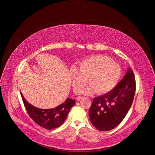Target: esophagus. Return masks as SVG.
Returning <instances> with one entry per match:
<instances>
[{"label": "esophagus", "mask_w": 155, "mask_h": 155, "mask_svg": "<svg viewBox=\"0 0 155 155\" xmlns=\"http://www.w3.org/2000/svg\"><path fill=\"white\" fill-rule=\"evenodd\" d=\"M83 98H84V97H83V96H78V97L76 98V99H77V100H80L82 99H83Z\"/></svg>", "instance_id": "obj_1"}]
</instances>
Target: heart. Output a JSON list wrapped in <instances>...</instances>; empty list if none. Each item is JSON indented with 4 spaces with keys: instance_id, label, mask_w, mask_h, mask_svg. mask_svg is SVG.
<instances>
[{
    "instance_id": "b5f03b06",
    "label": "heart",
    "mask_w": 155,
    "mask_h": 155,
    "mask_svg": "<svg viewBox=\"0 0 155 155\" xmlns=\"http://www.w3.org/2000/svg\"><path fill=\"white\" fill-rule=\"evenodd\" d=\"M70 74L76 93L80 92L87 80L90 86L83 89V93L91 94L94 90L96 93H103L110 91L118 82L121 68L111 58L96 55L82 61L78 68H71Z\"/></svg>"
}]
</instances>
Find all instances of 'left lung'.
Wrapping results in <instances>:
<instances>
[{
    "label": "left lung",
    "mask_w": 155,
    "mask_h": 155,
    "mask_svg": "<svg viewBox=\"0 0 155 155\" xmlns=\"http://www.w3.org/2000/svg\"><path fill=\"white\" fill-rule=\"evenodd\" d=\"M136 87L134 73L129 68L123 79L111 91L93 100L89 115L97 129L109 131L121 123L132 104Z\"/></svg>",
    "instance_id": "left-lung-1"
}]
</instances>
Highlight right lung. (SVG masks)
I'll list each match as a JSON object with an SVG mask.
<instances>
[{
  "mask_svg": "<svg viewBox=\"0 0 155 155\" xmlns=\"http://www.w3.org/2000/svg\"><path fill=\"white\" fill-rule=\"evenodd\" d=\"M26 110L37 124L47 130L59 127L67 117L70 109L75 103V100L68 98L62 104L51 109H40L29 104L21 93Z\"/></svg>",
  "mask_w": 155,
  "mask_h": 155,
  "instance_id": "1",
  "label": "right lung"
}]
</instances>
